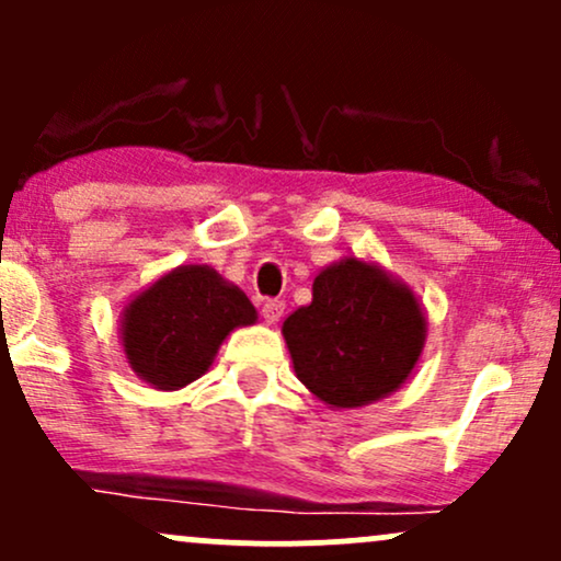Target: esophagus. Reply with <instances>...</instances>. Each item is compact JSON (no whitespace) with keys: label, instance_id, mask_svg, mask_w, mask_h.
<instances>
[{"label":"esophagus","instance_id":"obj_1","mask_svg":"<svg viewBox=\"0 0 561 561\" xmlns=\"http://www.w3.org/2000/svg\"><path fill=\"white\" fill-rule=\"evenodd\" d=\"M261 317L266 324H276L282 317H285V302L282 300H266L261 306Z\"/></svg>","mask_w":561,"mask_h":561}]
</instances>
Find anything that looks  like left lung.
<instances>
[{"label":"left lung","mask_w":561,"mask_h":561,"mask_svg":"<svg viewBox=\"0 0 561 561\" xmlns=\"http://www.w3.org/2000/svg\"><path fill=\"white\" fill-rule=\"evenodd\" d=\"M295 377L330 409H358L401 390L427 343L414 289L358 255L313 279V298L282 324Z\"/></svg>","instance_id":"obj_1"}]
</instances>
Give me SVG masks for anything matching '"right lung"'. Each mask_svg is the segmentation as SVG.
I'll use <instances>...</instances> for the list:
<instances>
[{
    "label": "right lung",
    "instance_id": "add662e5",
    "mask_svg": "<svg viewBox=\"0 0 561 561\" xmlns=\"http://www.w3.org/2000/svg\"><path fill=\"white\" fill-rule=\"evenodd\" d=\"M259 321L240 287L205 263H182L126 300L121 347L156 390H179L214 366L224 340Z\"/></svg>",
    "mask_w": 561,
    "mask_h": 561
}]
</instances>
